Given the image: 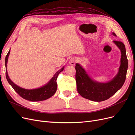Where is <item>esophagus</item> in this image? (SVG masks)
Segmentation results:
<instances>
[{"label": "esophagus", "instance_id": "esophagus-1", "mask_svg": "<svg viewBox=\"0 0 135 135\" xmlns=\"http://www.w3.org/2000/svg\"><path fill=\"white\" fill-rule=\"evenodd\" d=\"M76 59L75 58V57H73V58H71L70 61H69V64H70L71 65H73V66H74V65H75L76 62Z\"/></svg>", "mask_w": 135, "mask_h": 135}]
</instances>
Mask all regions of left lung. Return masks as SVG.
I'll list each match as a JSON object with an SVG mask.
<instances>
[{
  "label": "left lung",
  "instance_id": "left-lung-1",
  "mask_svg": "<svg viewBox=\"0 0 135 135\" xmlns=\"http://www.w3.org/2000/svg\"><path fill=\"white\" fill-rule=\"evenodd\" d=\"M112 34L116 36L114 32H112ZM113 43L120 50L121 58L118 72L111 80L106 83L94 80L80 64H76L75 68L77 91L85 99L97 102L105 101L114 95L123 86L128 69L126 48L121 42L114 40Z\"/></svg>",
  "mask_w": 135,
  "mask_h": 135
}]
</instances>
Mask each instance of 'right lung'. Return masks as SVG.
I'll use <instances>...</instances> for the list:
<instances>
[{"label": "right lung", "instance_id": "right-lung-1", "mask_svg": "<svg viewBox=\"0 0 135 135\" xmlns=\"http://www.w3.org/2000/svg\"><path fill=\"white\" fill-rule=\"evenodd\" d=\"M11 50V49H10ZM10 54V50L8 53L5 59V66H6V75L7 81L14 90L17 92L18 95L22 97L23 99L30 101H40L46 100L49 98L52 97L54 95L57 90V84L56 80L59 74L62 71L64 70V66H63L59 70L57 71L55 75L50 79V80L45 85H43L38 88L27 89L20 87L18 85L15 84L12 81L8 75L7 72V62L8 60V57Z\"/></svg>", "mask_w": 135, "mask_h": 135}]
</instances>
